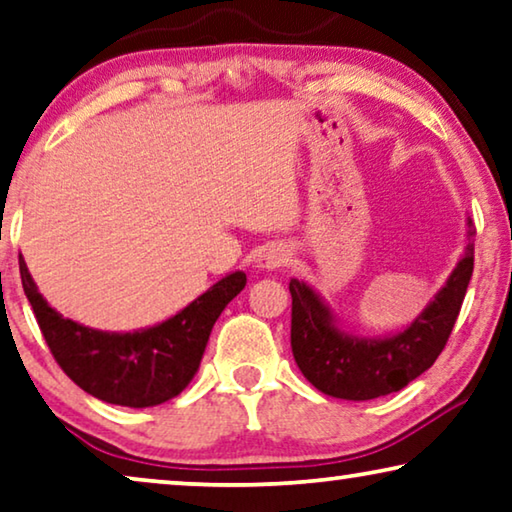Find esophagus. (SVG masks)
I'll return each instance as SVG.
<instances>
[{
  "label": "esophagus",
  "instance_id": "1",
  "mask_svg": "<svg viewBox=\"0 0 512 512\" xmlns=\"http://www.w3.org/2000/svg\"><path fill=\"white\" fill-rule=\"evenodd\" d=\"M289 248L282 246V243H271V246H264L259 250L257 255V269L262 271H273V269H280V266H285L289 262Z\"/></svg>",
  "mask_w": 512,
  "mask_h": 512
}]
</instances>
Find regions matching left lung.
Masks as SVG:
<instances>
[{"label":"left lung","instance_id":"8db88e82","mask_svg":"<svg viewBox=\"0 0 512 512\" xmlns=\"http://www.w3.org/2000/svg\"><path fill=\"white\" fill-rule=\"evenodd\" d=\"M476 227L467 220V248L444 287L402 331L363 338L342 329L340 319L308 282L289 280L292 354L317 391L340 400H375L421 377L446 347L474 273Z\"/></svg>","mask_w":512,"mask_h":512}]
</instances>
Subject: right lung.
Segmentation results:
<instances>
[{
  "mask_svg": "<svg viewBox=\"0 0 512 512\" xmlns=\"http://www.w3.org/2000/svg\"><path fill=\"white\" fill-rule=\"evenodd\" d=\"M20 278L59 368L94 398L133 409L177 398L193 381L213 324L246 287V273H227L165 322L114 333L89 329L50 308L25 259H20Z\"/></svg>",
  "mask_w": 512,
  "mask_h": 512,
  "instance_id": "right-lung-1",
  "label": "right lung"
}]
</instances>
